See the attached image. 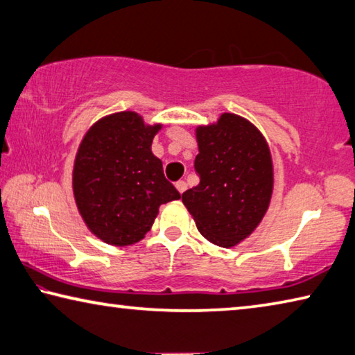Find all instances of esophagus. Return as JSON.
I'll return each mask as SVG.
<instances>
[{"instance_id": "34e87169", "label": "esophagus", "mask_w": 355, "mask_h": 355, "mask_svg": "<svg viewBox=\"0 0 355 355\" xmlns=\"http://www.w3.org/2000/svg\"><path fill=\"white\" fill-rule=\"evenodd\" d=\"M175 188H177V191L180 192V194H183V192L186 191V188H188V184H186V182H183V180H180V182L175 183Z\"/></svg>"}]
</instances>
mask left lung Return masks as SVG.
Segmentation results:
<instances>
[{
  "label": "left lung",
  "mask_w": 355,
  "mask_h": 355,
  "mask_svg": "<svg viewBox=\"0 0 355 355\" xmlns=\"http://www.w3.org/2000/svg\"><path fill=\"white\" fill-rule=\"evenodd\" d=\"M196 137L200 183L183 192L182 200L203 238L233 248L268 211L274 188L271 150L254 123L232 112L197 127Z\"/></svg>",
  "instance_id": "1"
}]
</instances>
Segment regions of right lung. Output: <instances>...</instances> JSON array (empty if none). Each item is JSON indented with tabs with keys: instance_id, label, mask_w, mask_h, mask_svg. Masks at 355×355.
<instances>
[{
	"instance_id": "obj_1",
	"label": "right lung",
	"mask_w": 355,
	"mask_h": 355,
	"mask_svg": "<svg viewBox=\"0 0 355 355\" xmlns=\"http://www.w3.org/2000/svg\"><path fill=\"white\" fill-rule=\"evenodd\" d=\"M161 123L147 125L135 111L95 122L78 147L73 196L83 220L101 241L130 245L146 236L163 203L178 200L163 163L152 153Z\"/></svg>"
}]
</instances>
